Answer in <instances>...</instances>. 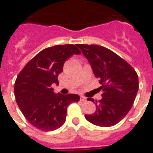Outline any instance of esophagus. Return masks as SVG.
Instances as JSON below:
<instances>
[{
	"instance_id": "34e87169",
	"label": "esophagus",
	"mask_w": 153,
	"mask_h": 153,
	"mask_svg": "<svg viewBox=\"0 0 153 153\" xmlns=\"http://www.w3.org/2000/svg\"><path fill=\"white\" fill-rule=\"evenodd\" d=\"M80 100L82 101V102H86L87 99H86L85 97H84V96H81L80 97Z\"/></svg>"
}]
</instances>
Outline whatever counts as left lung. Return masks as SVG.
Segmentation results:
<instances>
[{"label":"left lung","mask_w":153,"mask_h":153,"mask_svg":"<svg viewBox=\"0 0 153 153\" xmlns=\"http://www.w3.org/2000/svg\"><path fill=\"white\" fill-rule=\"evenodd\" d=\"M102 85V98L95 101L96 111L85 117L92 124L110 127L119 123L132 108L139 90V78L128 62L109 49L96 45L78 44Z\"/></svg>","instance_id":"obj_1"}]
</instances>
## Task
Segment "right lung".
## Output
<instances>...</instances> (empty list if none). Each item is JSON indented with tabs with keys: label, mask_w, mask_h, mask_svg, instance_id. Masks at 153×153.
<instances>
[{
	"label": "right lung",
	"mask_w": 153,
	"mask_h": 153,
	"mask_svg": "<svg viewBox=\"0 0 153 153\" xmlns=\"http://www.w3.org/2000/svg\"><path fill=\"white\" fill-rule=\"evenodd\" d=\"M81 51L74 45H55L40 51L18 74L14 95L18 107L30 124L42 131H53L65 123L67 108L79 101L76 94L54 92L65 61Z\"/></svg>",
	"instance_id": "add662e5"
}]
</instances>
